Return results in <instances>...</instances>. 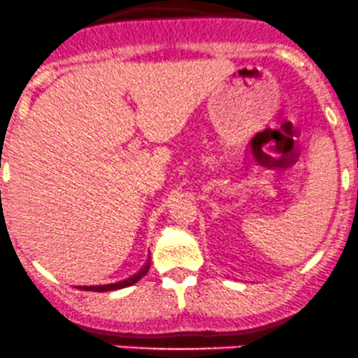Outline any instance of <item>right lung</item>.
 <instances>
[{
  "instance_id": "right-lung-1",
  "label": "right lung",
  "mask_w": 358,
  "mask_h": 358,
  "mask_svg": "<svg viewBox=\"0 0 358 358\" xmlns=\"http://www.w3.org/2000/svg\"><path fill=\"white\" fill-rule=\"evenodd\" d=\"M148 270H150V256H148V259L145 261L143 266H141L140 270L134 273V275L129 276V278L121 280V282H116V283H107V285H90V287H80V288H82V290H90V292H113V290H119V288L131 287L136 282H140V280L143 278L145 275H147Z\"/></svg>"
}]
</instances>
